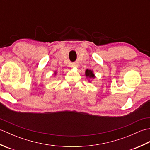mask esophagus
Here are the masks:
<instances>
[{"label": "esophagus", "mask_w": 150, "mask_h": 150, "mask_svg": "<svg viewBox=\"0 0 150 150\" xmlns=\"http://www.w3.org/2000/svg\"><path fill=\"white\" fill-rule=\"evenodd\" d=\"M78 66L77 64H72L71 65V67H77Z\"/></svg>", "instance_id": "esophagus-1"}]
</instances>
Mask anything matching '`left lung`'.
Instances as JSON below:
<instances>
[{"instance_id": "8db88e82", "label": "left lung", "mask_w": 150, "mask_h": 150, "mask_svg": "<svg viewBox=\"0 0 150 150\" xmlns=\"http://www.w3.org/2000/svg\"><path fill=\"white\" fill-rule=\"evenodd\" d=\"M86 76L87 77H90L91 79L95 78V75L93 73V71H92L91 70H90V69L86 70Z\"/></svg>"}]
</instances>
